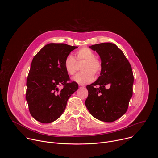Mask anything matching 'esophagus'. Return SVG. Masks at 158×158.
<instances>
[{"instance_id": "1", "label": "esophagus", "mask_w": 158, "mask_h": 158, "mask_svg": "<svg viewBox=\"0 0 158 158\" xmlns=\"http://www.w3.org/2000/svg\"><path fill=\"white\" fill-rule=\"evenodd\" d=\"M79 88H84V87H85V85H82V84H79Z\"/></svg>"}]
</instances>
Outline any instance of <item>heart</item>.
Masks as SVG:
<instances>
[{"instance_id": "b5f03b06", "label": "heart", "mask_w": 158, "mask_h": 158, "mask_svg": "<svg viewBox=\"0 0 158 158\" xmlns=\"http://www.w3.org/2000/svg\"><path fill=\"white\" fill-rule=\"evenodd\" d=\"M77 59L78 61H84V63L81 67L82 72L73 77V80L80 84L91 82L94 79V75L98 76L102 70L101 60L96 58V54L93 51L87 48L77 52ZM64 66L67 73L71 76L74 75L77 70L76 60L71 54L65 57Z\"/></svg>"}]
</instances>
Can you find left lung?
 <instances>
[{"instance_id": "8db88e82", "label": "left lung", "mask_w": 158, "mask_h": 158, "mask_svg": "<svg viewBox=\"0 0 158 158\" xmlns=\"http://www.w3.org/2000/svg\"><path fill=\"white\" fill-rule=\"evenodd\" d=\"M99 54L102 70L98 79L87 85L85 104L96 119L111 123L123 116L132 96L134 76L131 66L116 44L105 42L89 46ZM109 85L110 88L106 89Z\"/></svg>"}]
</instances>
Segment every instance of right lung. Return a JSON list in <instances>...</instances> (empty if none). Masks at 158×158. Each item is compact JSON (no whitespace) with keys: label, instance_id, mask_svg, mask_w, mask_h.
<instances>
[{"label":"right lung","instance_id":"obj_1","mask_svg":"<svg viewBox=\"0 0 158 158\" xmlns=\"http://www.w3.org/2000/svg\"><path fill=\"white\" fill-rule=\"evenodd\" d=\"M77 46L50 43L32 59L27 79L26 101L31 116L47 124L57 120L64 112L68 99L78 89L76 82H67L65 57ZM63 85L62 88L59 86Z\"/></svg>","mask_w":158,"mask_h":158}]
</instances>
